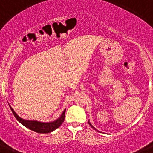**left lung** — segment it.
Here are the masks:
<instances>
[{
    "label": "left lung",
    "instance_id": "1",
    "mask_svg": "<svg viewBox=\"0 0 153 153\" xmlns=\"http://www.w3.org/2000/svg\"><path fill=\"white\" fill-rule=\"evenodd\" d=\"M88 123H89V124H90V126H91V127H92V128H93V129H95V128H94V127H93V126H92V125H91V123H90V121H89V122H88ZM96 130H97V129H96Z\"/></svg>",
    "mask_w": 153,
    "mask_h": 153
}]
</instances>
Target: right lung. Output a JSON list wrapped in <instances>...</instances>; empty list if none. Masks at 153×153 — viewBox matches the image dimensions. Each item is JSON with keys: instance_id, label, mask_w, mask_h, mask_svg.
<instances>
[{"instance_id": "right-lung-1", "label": "right lung", "mask_w": 153, "mask_h": 153, "mask_svg": "<svg viewBox=\"0 0 153 153\" xmlns=\"http://www.w3.org/2000/svg\"><path fill=\"white\" fill-rule=\"evenodd\" d=\"M10 106V105H9ZM10 109H11L12 113H13V116L15 117V118L18 120L19 122L21 123L22 125L30 129V130L34 131L38 133H49V132H53V130L56 129L58 127H60V125L63 123L64 121L65 118V111L66 109L63 110L62 114L60 115V117L57 119V120L53 121V122L49 123H43L40 122V121H35V120H26L20 117L15 111L13 110V108L10 106Z\"/></svg>"}]
</instances>
